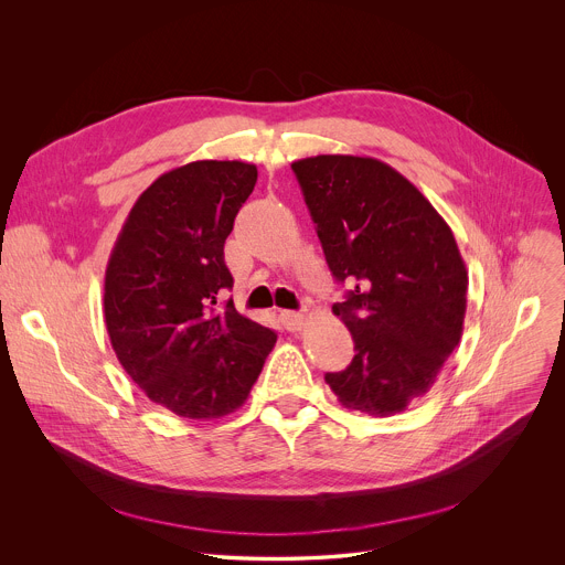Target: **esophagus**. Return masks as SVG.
Here are the masks:
<instances>
[{
    "instance_id": "obj_1",
    "label": "esophagus",
    "mask_w": 565,
    "mask_h": 565,
    "mask_svg": "<svg viewBox=\"0 0 565 565\" xmlns=\"http://www.w3.org/2000/svg\"><path fill=\"white\" fill-rule=\"evenodd\" d=\"M279 319H281V324H284V329L286 331H301V327H303V315L301 312H295V310H281V315H279Z\"/></svg>"
}]
</instances>
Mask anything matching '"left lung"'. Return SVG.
<instances>
[{"mask_svg": "<svg viewBox=\"0 0 565 565\" xmlns=\"http://www.w3.org/2000/svg\"><path fill=\"white\" fill-rule=\"evenodd\" d=\"M292 172L333 277L353 288L333 312L355 358L324 380L347 409L405 412L462 335L467 270L456 238L420 190L377 158L321 153L295 160Z\"/></svg>", "mask_w": 565, "mask_h": 565, "instance_id": "1", "label": "left lung"}]
</instances>
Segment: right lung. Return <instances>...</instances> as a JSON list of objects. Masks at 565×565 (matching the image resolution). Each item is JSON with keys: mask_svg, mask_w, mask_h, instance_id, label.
I'll list each match as a JSON object with an SVG mask.
<instances>
[{"mask_svg": "<svg viewBox=\"0 0 565 565\" xmlns=\"http://www.w3.org/2000/svg\"><path fill=\"white\" fill-rule=\"evenodd\" d=\"M257 183L241 160H196L134 203L105 273V324L118 362L156 405L210 420L248 399L275 331L214 303L234 279L223 259Z\"/></svg>", "mask_w": 565, "mask_h": 565, "instance_id": "add662e5", "label": "right lung"}]
</instances>
